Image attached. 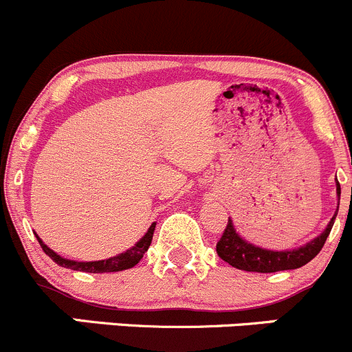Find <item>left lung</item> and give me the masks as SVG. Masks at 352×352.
Returning a JSON list of instances; mask_svg holds the SVG:
<instances>
[{
    "label": "left lung",
    "instance_id": "left-lung-1",
    "mask_svg": "<svg viewBox=\"0 0 352 352\" xmlns=\"http://www.w3.org/2000/svg\"><path fill=\"white\" fill-rule=\"evenodd\" d=\"M337 196L340 199V186L337 182ZM336 214L330 219V223L325 228L322 235L311 240L305 247L296 248V250H285V252H274L265 250V248L254 247L252 243H247L239 236V233L233 228L232 219H228L225 232H223L221 239L216 243V252L219 257L230 265L242 271L248 272H278V271H289V269H298L301 265L308 264L318 252L324 247L325 240H327L330 230L333 226V219Z\"/></svg>",
    "mask_w": 352,
    "mask_h": 352
}]
</instances>
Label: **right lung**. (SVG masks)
<instances>
[{
    "mask_svg": "<svg viewBox=\"0 0 352 352\" xmlns=\"http://www.w3.org/2000/svg\"><path fill=\"white\" fill-rule=\"evenodd\" d=\"M155 226L156 223L150 226L146 235L140 240L133 248L126 250L124 254L116 255V257H110L105 258V261H95V262H76V261H67L65 257H59L56 252H52L51 248L47 247L41 239L37 236L38 243H41L42 250L45 252V255L52 258L58 265L61 267H67V269H73V271H83V272H117V271H126V269L134 267L138 262L143 258L144 252L148 250V247L151 245V240H153V232H155Z\"/></svg>",
    "mask_w": 352,
    "mask_h": 352,
    "instance_id": "obj_1",
    "label": "right lung"
}]
</instances>
